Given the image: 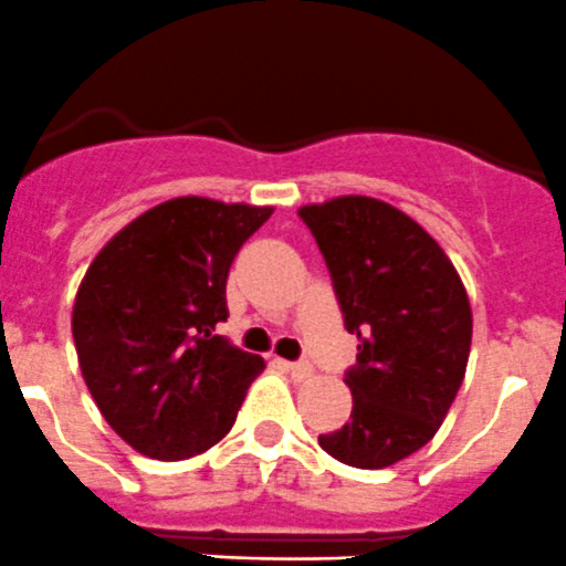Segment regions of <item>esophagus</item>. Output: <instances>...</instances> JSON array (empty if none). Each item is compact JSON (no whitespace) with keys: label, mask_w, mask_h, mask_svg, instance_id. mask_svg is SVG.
I'll use <instances>...</instances> for the list:
<instances>
[{"label":"esophagus","mask_w":566,"mask_h":566,"mask_svg":"<svg viewBox=\"0 0 566 566\" xmlns=\"http://www.w3.org/2000/svg\"><path fill=\"white\" fill-rule=\"evenodd\" d=\"M277 367H280V369H286V373L292 375L294 380H300V384H303V380H308L311 375H314V369H311V364H294V360H280V358H277Z\"/></svg>","instance_id":"esophagus-1"}]
</instances>
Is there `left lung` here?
<instances>
[{
	"label": "left lung",
	"instance_id": "1",
	"mask_svg": "<svg viewBox=\"0 0 566 566\" xmlns=\"http://www.w3.org/2000/svg\"><path fill=\"white\" fill-rule=\"evenodd\" d=\"M333 277L344 327L358 336L349 422L319 448L358 470H384L424 448L467 373L472 308L439 241L384 199L300 208Z\"/></svg>",
	"mask_w": 566,
	"mask_h": 566
}]
</instances>
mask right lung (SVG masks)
<instances>
[{
	"label": "right lung",
	"instance_id": "right-lung-1",
	"mask_svg": "<svg viewBox=\"0 0 566 566\" xmlns=\"http://www.w3.org/2000/svg\"><path fill=\"white\" fill-rule=\"evenodd\" d=\"M272 211L166 199L91 261L72 311L80 373L105 422L147 459L213 448L266 367L213 331L228 319L230 263Z\"/></svg>",
	"mask_w": 566,
	"mask_h": 566
}]
</instances>
